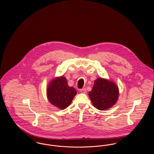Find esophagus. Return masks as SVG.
Returning a JSON list of instances; mask_svg holds the SVG:
<instances>
[{"label":"esophagus","mask_w":154,"mask_h":154,"mask_svg":"<svg viewBox=\"0 0 154 154\" xmlns=\"http://www.w3.org/2000/svg\"><path fill=\"white\" fill-rule=\"evenodd\" d=\"M81 93H84V94H86L87 93V91H86V89L85 88H82L80 90Z\"/></svg>","instance_id":"obj_1"}]
</instances>
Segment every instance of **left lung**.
I'll list each match as a JSON object with an SVG mask.
<instances>
[{
	"mask_svg": "<svg viewBox=\"0 0 154 154\" xmlns=\"http://www.w3.org/2000/svg\"><path fill=\"white\" fill-rule=\"evenodd\" d=\"M88 95L94 107L103 111L110 109L116 103L119 90L113 81L99 78L95 81L93 88Z\"/></svg>",
	"mask_w": 154,
	"mask_h": 154,
	"instance_id": "obj_1",
	"label": "left lung"
}]
</instances>
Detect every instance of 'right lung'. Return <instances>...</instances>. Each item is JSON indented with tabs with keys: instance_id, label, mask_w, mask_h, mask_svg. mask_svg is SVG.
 I'll return each instance as SVG.
<instances>
[{
	"instance_id": "right-lung-1",
	"label": "right lung",
	"mask_w": 154,
	"mask_h": 154,
	"mask_svg": "<svg viewBox=\"0 0 154 154\" xmlns=\"http://www.w3.org/2000/svg\"><path fill=\"white\" fill-rule=\"evenodd\" d=\"M76 94L75 89L68 85L67 80L63 76L55 78L50 82L47 89L49 102L60 110L67 108Z\"/></svg>"
}]
</instances>
